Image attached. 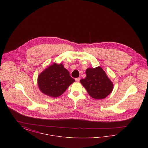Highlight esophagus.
I'll use <instances>...</instances> for the list:
<instances>
[{
  "label": "esophagus",
  "mask_w": 148,
  "mask_h": 148,
  "mask_svg": "<svg viewBox=\"0 0 148 148\" xmlns=\"http://www.w3.org/2000/svg\"><path fill=\"white\" fill-rule=\"evenodd\" d=\"M75 81H76L77 82H79L80 81V78H79V77L76 78V79H75Z\"/></svg>",
  "instance_id": "obj_1"
}]
</instances>
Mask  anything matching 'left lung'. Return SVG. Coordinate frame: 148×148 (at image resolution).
Returning a JSON list of instances; mask_svg holds the SVG:
<instances>
[{
	"instance_id": "8db88e82",
	"label": "left lung",
	"mask_w": 148,
	"mask_h": 148,
	"mask_svg": "<svg viewBox=\"0 0 148 148\" xmlns=\"http://www.w3.org/2000/svg\"><path fill=\"white\" fill-rule=\"evenodd\" d=\"M86 77L80 80L89 95L99 100L106 98L113 90V82L100 67L89 68L85 71Z\"/></svg>"
}]
</instances>
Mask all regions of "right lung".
I'll use <instances>...</instances> for the list:
<instances>
[{
  "mask_svg": "<svg viewBox=\"0 0 148 148\" xmlns=\"http://www.w3.org/2000/svg\"><path fill=\"white\" fill-rule=\"evenodd\" d=\"M74 82L62 63H54L38 77V85L40 92L52 98L60 96Z\"/></svg>",
  "mask_w": 148,
  "mask_h": 148,
  "instance_id": "right-lung-1",
  "label": "right lung"
}]
</instances>
